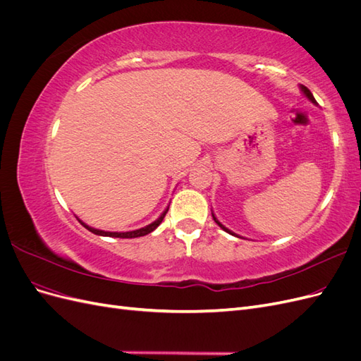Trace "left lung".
Instances as JSON below:
<instances>
[{"label":"left lung","mask_w":361,"mask_h":361,"mask_svg":"<svg viewBox=\"0 0 361 361\" xmlns=\"http://www.w3.org/2000/svg\"><path fill=\"white\" fill-rule=\"evenodd\" d=\"M301 90H302V93H304L305 96H307V97H309V99H310V101H312L313 104H316V101H314V97H313V94L310 93V90L307 89V87H304V85H301ZM212 216H214V221H215V223H216L218 226H220V227L223 228V231H224V232H227V233H231V235H235L233 232H231V231H228V228H226V227H224V226H223V224H221L220 221H218V220H216V218H215V215H214V214H212Z\"/></svg>","instance_id":"obj_1"}]
</instances>
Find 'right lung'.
<instances>
[{"mask_svg":"<svg viewBox=\"0 0 361 361\" xmlns=\"http://www.w3.org/2000/svg\"><path fill=\"white\" fill-rule=\"evenodd\" d=\"M167 211H169V209L164 211L157 221H154V223L149 224V226H146V227H143V228H138V231H133V232H104V231H97V228L89 227V226L84 224V223H81V224L87 228V231H90V232H92V233H94V235L110 236V238H138V236H145V235H147V233H150V232H154L155 228L162 223L164 216H166Z\"/></svg>","mask_w":361,"mask_h":361,"instance_id":"right-lung-1","label":"right lung"}]
</instances>
